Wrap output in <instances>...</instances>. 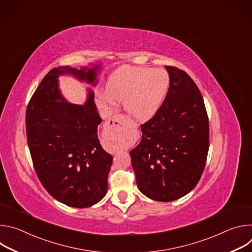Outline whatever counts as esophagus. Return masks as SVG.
Wrapping results in <instances>:
<instances>
[{
  "label": "esophagus",
  "instance_id": "1",
  "mask_svg": "<svg viewBox=\"0 0 252 252\" xmlns=\"http://www.w3.org/2000/svg\"><path fill=\"white\" fill-rule=\"evenodd\" d=\"M123 119H124V116H122V115L114 116L112 119H110L105 123L104 129L110 134H114L116 136L119 135V133L121 131V124H122Z\"/></svg>",
  "mask_w": 252,
  "mask_h": 252
}]
</instances>
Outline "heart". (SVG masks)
<instances>
[{"mask_svg":"<svg viewBox=\"0 0 252 252\" xmlns=\"http://www.w3.org/2000/svg\"><path fill=\"white\" fill-rule=\"evenodd\" d=\"M169 84L164 69L123 66L111 76L106 92L97 94V103L101 109L111 111L117 100H125V109L130 116L146 121L159 110Z\"/></svg>","mask_w":252,"mask_h":252,"instance_id":"1","label":"heart"}]
</instances>
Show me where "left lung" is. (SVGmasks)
Here are the masks:
<instances>
[{
	"label": "left lung",
	"mask_w": 252,
	"mask_h": 252,
	"mask_svg": "<svg viewBox=\"0 0 252 252\" xmlns=\"http://www.w3.org/2000/svg\"><path fill=\"white\" fill-rule=\"evenodd\" d=\"M170 84L157 114L141 125L130 151L138 189L151 199L172 201L191 191L203 172L209 124L203 97L185 70L165 65Z\"/></svg>",
	"instance_id": "8db88e82"
}]
</instances>
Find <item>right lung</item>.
Wrapping results in <instances>:
<instances>
[{
    "label": "right lung",
    "instance_id": "right-lung-1",
    "mask_svg": "<svg viewBox=\"0 0 252 252\" xmlns=\"http://www.w3.org/2000/svg\"><path fill=\"white\" fill-rule=\"evenodd\" d=\"M98 68H52L27 106V140L35 173L54 198L71 207H89L102 199L113 157L97 137L101 119L94 93L90 90L83 105L67 102L58 78L67 74L95 86Z\"/></svg>",
    "mask_w": 252,
    "mask_h": 252
}]
</instances>
